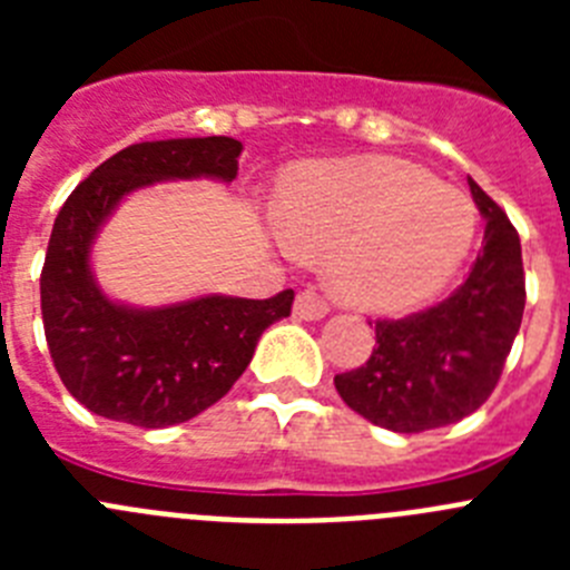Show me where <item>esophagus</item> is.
<instances>
[{"instance_id": "obj_1", "label": "esophagus", "mask_w": 570, "mask_h": 570, "mask_svg": "<svg viewBox=\"0 0 570 570\" xmlns=\"http://www.w3.org/2000/svg\"><path fill=\"white\" fill-rule=\"evenodd\" d=\"M294 314L305 322H316L322 316H328V302L320 299L314 291H302L294 302Z\"/></svg>"}]
</instances>
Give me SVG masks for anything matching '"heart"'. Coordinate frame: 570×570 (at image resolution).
<instances>
[{
  "instance_id": "obj_1",
  "label": "heart",
  "mask_w": 570,
  "mask_h": 570,
  "mask_svg": "<svg viewBox=\"0 0 570 570\" xmlns=\"http://www.w3.org/2000/svg\"><path fill=\"white\" fill-rule=\"evenodd\" d=\"M282 239L331 254L336 294L396 314L445 288L471 250L476 214L462 190L402 159H345L302 168L279 194Z\"/></svg>"
}]
</instances>
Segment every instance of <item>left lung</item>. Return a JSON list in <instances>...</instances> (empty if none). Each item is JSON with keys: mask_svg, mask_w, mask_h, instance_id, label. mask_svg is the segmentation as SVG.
Wrapping results in <instances>:
<instances>
[{"mask_svg": "<svg viewBox=\"0 0 570 570\" xmlns=\"http://www.w3.org/2000/svg\"><path fill=\"white\" fill-rule=\"evenodd\" d=\"M482 219V250L454 294L405 320H376L365 365L334 376L345 405L396 434H420L473 414L500 382L525 311L520 234L468 179Z\"/></svg>", "mask_w": 570, "mask_h": 570, "instance_id": "left-lung-1", "label": "left lung"}]
</instances>
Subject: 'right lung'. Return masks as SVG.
Masks as SVG:
<instances>
[{
	"instance_id": "add662e5",
	"label": "right lung",
	"mask_w": 570,
	"mask_h": 570,
	"mask_svg": "<svg viewBox=\"0 0 570 570\" xmlns=\"http://www.w3.org/2000/svg\"><path fill=\"white\" fill-rule=\"evenodd\" d=\"M239 154L230 136L128 145L59 210L39 279L45 340L59 380L94 414L139 428L194 420L239 380L262 331L291 314L294 291L134 308L110 299L90 268V248L125 196L174 179L234 183Z\"/></svg>"
}]
</instances>
